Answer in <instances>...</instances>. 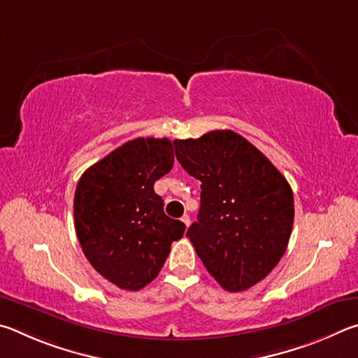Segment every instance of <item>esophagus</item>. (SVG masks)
Here are the masks:
<instances>
[{"label": "esophagus", "instance_id": "1", "mask_svg": "<svg viewBox=\"0 0 358 358\" xmlns=\"http://www.w3.org/2000/svg\"><path fill=\"white\" fill-rule=\"evenodd\" d=\"M180 220H182V223L185 224V227H189V224H190V217L187 215V214L182 218H180Z\"/></svg>", "mask_w": 358, "mask_h": 358}]
</instances>
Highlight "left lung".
Instances as JSON below:
<instances>
[{
  "mask_svg": "<svg viewBox=\"0 0 358 358\" xmlns=\"http://www.w3.org/2000/svg\"><path fill=\"white\" fill-rule=\"evenodd\" d=\"M173 144L182 168L201 180L198 222L187 237L204 267L229 292L259 283L289 242L291 185L259 149L233 130Z\"/></svg>",
  "mask_w": 358,
  "mask_h": 358,
  "instance_id": "1",
  "label": "left lung"
}]
</instances>
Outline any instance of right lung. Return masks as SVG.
Returning <instances> with one entry per match:
<instances>
[{
    "mask_svg": "<svg viewBox=\"0 0 358 358\" xmlns=\"http://www.w3.org/2000/svg\"><path fill=\"white\" fill-rule=\"evenodd\" d=\"M168 138H135L94 163L81 176L73 198L75 231L86 259L110 283L138 291L150 283L185 224L163 212L154 192L171 171Z\"/></svg>",
    "mask_w": 358,
    "mask_h": 358,
    "instance_id": "1",
    "label": "right lung"
}]
</instances>
